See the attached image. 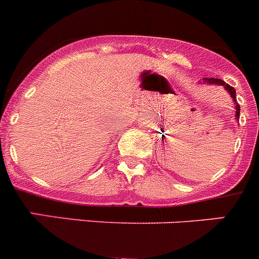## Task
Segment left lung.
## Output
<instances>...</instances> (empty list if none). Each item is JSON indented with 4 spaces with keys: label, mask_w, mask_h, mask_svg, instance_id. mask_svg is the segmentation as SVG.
I'll list each match as a JSON object with an SVG mask.
<instances>
[{
    "label": "left lung",
    "mask_w": 259,
    "mask_h": 259,
    "mask_svg": "<svg viewBox=\"0 0 259 259\" xmlns=\"http://www.w3.org/2000/svg\"><path fill=\"white\" fill-rule=\"evenodd\" d=\"M203 83L213 84V85H222L225 89H226V91L229 92V94H230L231 98H233L234 102H235V118H236V120H238L239 116H240V106H239L238 102H236V92H235V89H234L231 85H229V84L225 83V81L221 80V79H216V78H204V79H203ZM162 158L166 159V153H165V152H163V153H162Z\"/></svg>",
    "instance_id": "1"
}]
</instances>
